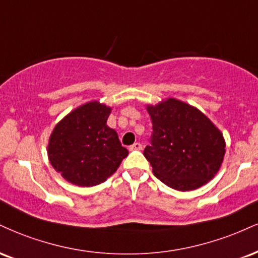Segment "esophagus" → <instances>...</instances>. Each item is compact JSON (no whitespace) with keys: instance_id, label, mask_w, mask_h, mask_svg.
<instances>
[{"instance_id":"esophagus-1","label":"esophagus","mask_w":258,"mask_h":258,"mask_svg":"<svg viewBox=\"0 0 258 258\" xmlns=\"http://www.w3.org/2000/svg\"><path fill=\"white\" fill-rule=\"evenodd\" d=\"M142 144H141V143H135V144H133V145H131V147H130V150H131V151H135V150H142Z\"/></svg>"}]
</instances>
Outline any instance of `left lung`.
Here are the masks:
<instances>
[{
    "instance_id": "1",
    "label": "left lung",
    "mask_w": 258,
    "mask_h": 258,
    "mask_svg": "<svg viewBox=\"0 0 258 258\" xmlns=\"http://www.w3.org/2000/svg\"><path fill=\"white\" fill-rule=\"evenodd\" d=\"M147 109L153 136L144 156L154 175L178 191L196 190L212 180L226 151L218 127L197 108L175 98Z\"/></svg>"
}]
</instances>
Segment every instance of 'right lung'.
<instances>
[{
  "label": "right lung",
  "mask_w": 258,
  "mask_h": 258,
  "mask_svg": "<svg viewBox=\"0 0 258 258\" xmlns=\"http://www.w3.org/2000/svg\"><path fill=\"white\" fill-rule=\"evenodd\" d=\"M110 110L97 101L88 102L52 130L49 161L67 181L83 187L104 182L128 155L117 133L107 126Z\"/></svg>",
  "instance_id": "right-lung-1"
}]
</instances>
